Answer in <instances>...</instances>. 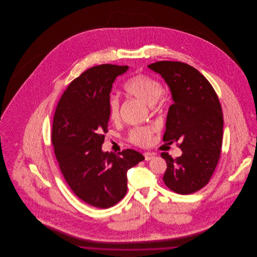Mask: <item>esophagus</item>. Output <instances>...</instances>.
Masks as SVG:
<instances>
[{
	"instance_id": "esophagus-1",
	"label": "esophagus",
	"mask_w": 257,
	"mask_h": 257,
	"mask_svg": "<svg viewBox=\"0 0 257 257\" xmlns=\"http://www.w3.org/2000/svg\"><path fill=\"white\" fill-rule=\"evenodd\" d=\"M144 155H145V159H146V161H150V160H152L155 157L154 154H153V153H150V152H146Z\"/></svg>"
}]
</instances>
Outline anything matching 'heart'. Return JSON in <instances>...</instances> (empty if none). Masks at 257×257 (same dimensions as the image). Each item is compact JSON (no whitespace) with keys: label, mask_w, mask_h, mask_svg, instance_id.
<instances>
[{"label":"heart","mask_w":257,"mask_h":257,"mask_svg":"<svg viewBox=\"0 0 257 257\" xmlns=\"http://www.w3.org/2000/svg\"><path fill=\"white\" fill-rule=\"evenodd\" d=\"M124 91L129 96L137 98L147 106H162L165 87L158 80L145 74L136 75L124 86ZM108 109L110 120L116 122L119 120V100L115 96H110L108 100ZM155 128L151 126H141L133 128L128 135L129 141L136 146L147 147L150 145Z\"/></svg>","instance_id":"heart-1"}]
</instances>
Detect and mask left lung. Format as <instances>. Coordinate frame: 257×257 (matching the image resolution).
<instances>
[{
    "instance_id": "left-lung-1",
    "label": "left lung",
    "mask_w": 257,
    "mask_h": 257,
    "mask_svg": "<svg viewBox=\"0 0 257 257\" xmlns=\"http://www.w3.org/2000/svg\"><path fill=\"white\" fill-rule=\"evenodd\" d=\"M170 87V107L164 142L178 143L182 155L167 162L163 180L171 191L189 195L208 184L220 159L223 118L219 98L207 79L193 66L180 61L151 63Z\"/></svg>"
}]
</instances>
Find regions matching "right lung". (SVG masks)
<instances>
[{
	"instance_id": "1",
	"label": "right lung",
	"mask_w": 257,
	"mask_h": 257,
	"mask_svg": "<svg viewBox=\"0 0 257 257\" xmlns=\"http://www.w3.org/2000/svg\"><path fill=\"white\" fill-rule=\"evenodd\" d=\"M128 68L101 64L87 69L63 92L54 115L52 143L61 173L74 194L94 207L120 201L127 192V171L145 160L133 149L117 154L102 150L112 84Z\"/></svg>"
}]
</instances>
